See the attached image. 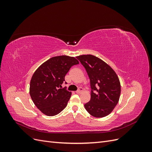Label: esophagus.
Returning a JSON list of instances; mask_svg holds the SVG:
<instances>
[{"instance_id":"1","label":"esophagus","mask_w":152,"mask_h":152,"mask_svg":"<svg viewBox=\"0 0 152 152\" xmlns=\"http://www.w3.org/2000/svg\"><path fill=\"white\" fill-rule=\"evenodd\" d=\"M82 91H83V89H82V87H80V88H79V90L75 91V93H77V94H80Z\"/></svg>"}]
</instances>
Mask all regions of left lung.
<instances>
[{"label":"left lung","instance_id":"1","mask_svg":"<svg viewBox=\"0 0 152 152\" xmlns=\"http://www.w3.org/2000/svg\"><path fill=\"white\" fill-rule=\"evenodd\" d=\"M86 68L91 82V99L84 104L90 115L96 118L108 115L117 104L121 86L112 68L102 59L92 54L76 57Z\"/></svg>","mask_w":152,"mask_h":152}]
</instances>
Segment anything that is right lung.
I'll use <instances>...</instances> for the list:
<instances>
[{
    "instance_id": "add662e5",
    "label": "right lung",
    "mask_w": 152,
    "mask_h": 152,
    "mask_svg": "<svg viewBox=\"0 0 152 152\" xmlns=\"http://www.w3.org/2000/svg\"><path fill=\"white\" fill-rule=\"evenodd\" d=\"M79 63L74 57L62 55L49 59L34 72L30 94L37 108L45 115H56L66 107L72 93L60 87L70 68Z\"/></svg>"
}]
</instances>
